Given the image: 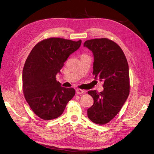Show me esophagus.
Masks as SVG:
<instances>
[{
	"label": "esophagus",
	"instance_id": "34e87169",
	"mask_svg": "<svg viewBox=\"0 0 154 154\" xmlns=\"http://www.w3.org/2000/svg\"><path fill=\"white\" fill-rule=\"evenodd\" d=\"M84 92H85L84 90L80 89V88H77V89H76V94H83V93H84Z\"/></svg>",
	"mask_w": 154,
	"mask_h": 154
}]
</instances>
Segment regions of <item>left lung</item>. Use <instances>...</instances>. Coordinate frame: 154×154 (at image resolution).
<instances>
[{
    "mask_svg": "<svg viewBox=\"0 0 154 154\" xmlns=\"http://www.w3.org/2000/svg\"><path fill=\"white\" fill-rule=\"evenodd\" d=\"M83 45L94 54L92 74L103 81L104 88L100 93L88 91L94 103L87 110V116L94 123L105 125L118 114L129 95L128 62L122 48L110 39L88 40Z\"/></svg>",
    "mask_w": 154,
    "mask_h": 154,
    "instance_id": "8db88e82",
    "label": "left lung"
}]
</instances>
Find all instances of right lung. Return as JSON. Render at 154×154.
<instances>
[{
	"mask_svg": "<svg viewBox=\"0 0 154 154\" xmlns=\"http://www.w3.org/2000/svg\"><path fill=\"white\" fill-rule=\"evenodd\" d=\"M81 44L82 40L49 38L37 43L27 57L22 72V90L30 108L40 118H58L75 94L73 88L62 87L56 76Z\"/></svg>",
	"mask_w": 154,
	"mask_h": 154,
	"instance_id": "right-lung-1",
	"label": "right lung"
}]
</instances>
